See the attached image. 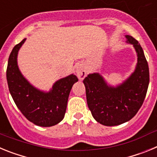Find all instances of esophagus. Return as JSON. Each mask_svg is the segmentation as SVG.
I'll return each instance as SVG.
<instances>
[{
  "mask_svg": "<svg viewBox=\"0 0 157 157\" xmlns=\"http://www.w3.org/2000/svg\"><path fill=\"white\" fill-rule=\"evenodd\" d=\"M76 75L80 80H82L86 75V71L82 65H78L76 67Z\"/></svg>",
  "mask_w": 157,
  "mask_h": 157,
  "instance_id": "esophagus-1",
  "label": "esophagus"
}]
</instances>
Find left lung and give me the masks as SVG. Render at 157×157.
Masks as SVG:
<instances>
[{"label":"left lung","instance_id":"1","mask_svg":"<svg viewBox=\"0 0 157 157\" xmlns=\"http://www.w3.org/2000/svg\"><path fill=\"white\" fill-rule=\"evenodd\" d=\"M126 38L134 45L138 56L135 71L126 81L116 87L110 86L99 73L88 75L83 80L93 117L109 127L131 120L143 104L149 86V65L143 49L135 38L130 35Z\"/></svg>","mask_w":157,"mask_h":157}]
</instances>
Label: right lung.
I'll return each instance as SVG.
<instances>
[{"mask_svg":"<svg viewBox=\"0 0 157 157\" xmlns=\"http://www.w3.org/2000/svg\"><path fill=\"white\" fill-rule=\"evenodd\" d=\"M25 41L26 38L15 45L8 58L6 71L8 89L18 109L29 121L40 127H52L64 117L69 94L78 78L73 74L63 78L47 93L30 85L17 65L18 52Z\"/></svg>","mask_w":157,"mask_h":157,"instance_id":"add662e5","label":"right lung"}]
</instances>
